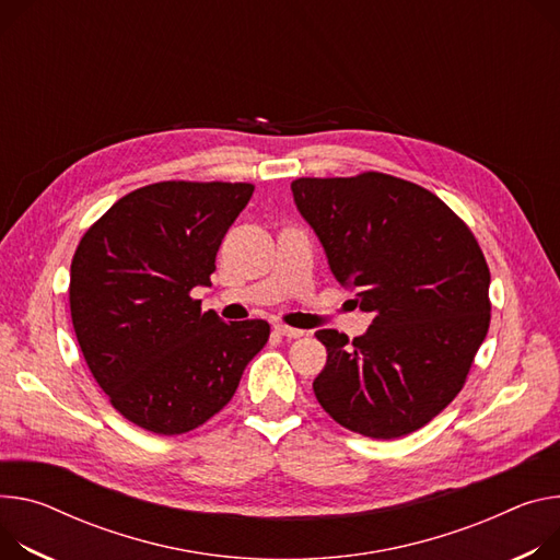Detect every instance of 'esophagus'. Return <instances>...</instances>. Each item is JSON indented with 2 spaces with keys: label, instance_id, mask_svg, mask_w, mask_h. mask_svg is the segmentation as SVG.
<instances>
[{
  "label": "esophagus",
  "instance_id": "obj_1",
  "mask_svg": "<svg viewBox=\"0 0 560 560\" xmlns=\"http://www.w3.org/2000/svg\"><path fill=\"white\" fill-rule=\"evenodd\" d=\"M275 332L281 335V337H288V339H299L306 335V330H299V328H290L285 324H275Z\"/></svg>",
  "mask_w": 560,
  "mask_h": 560
}]
</instances>
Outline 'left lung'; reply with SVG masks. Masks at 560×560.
Here are the masks:
<instances>
[{"instance_id": "1", "label": "left lung", "mask_w": 560, "mask_h": 560, "mask_svg": "<svg viewBox=\"0 0 560 560\" xmlns=\"http://www.w3.org/2000/svg\"><path fill=\"white\" fill-rule=\"evenodd\" d=\"M292 194L330 272L373 315L352 341L315 332L328 350L317 401L373 440L422 429L463 390L489 330L491 275L474 232L433 191L382 172L296 178Z\"/></svg>"}]
</instances>
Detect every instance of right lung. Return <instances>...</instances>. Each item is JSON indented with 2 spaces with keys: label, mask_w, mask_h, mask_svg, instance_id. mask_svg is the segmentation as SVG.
Here are the masks:
<instances>
[{
  "label": "right lung",
  "mask_w": 560,
  "mask_h": 560,
  "mask_svg": "<svg viewBox=\"0 0 560 560\" xmlns=\"http://www.w3.org/2000/svg\"><path fill=\"white\" fill-rule=\"evenodd\" d=\"M252 191V183H151L116 200L78 243L69 303L80 350L114 409L144 431L206 424L270 337L268 322L225 324L191 296L212 283L221 241Z\"/></svg>",
  "instance_id": "1"
}]
</instances>
